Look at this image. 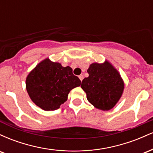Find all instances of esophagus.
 <instances>
[{"label":"esophagus","instance_id":"esophagus-1","mask_svg":"<svg viewBox=\"0 0 153 153\" xmlns=\"http://www.w3.org/2000/svg\"><path fill=\"white\" fill-rule=\"evenodd\" d=\"M78 77H79V79H80V80L82 81V79H83V75H80Z\"/></svg>","mask_w":153,"mask_h":153}]
</instances>
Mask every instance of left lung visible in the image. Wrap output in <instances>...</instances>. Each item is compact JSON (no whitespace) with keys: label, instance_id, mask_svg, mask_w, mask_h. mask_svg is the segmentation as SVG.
I'll return each instance as SVG.
<instances>
[{"label":"left lung","instance_id":"obj_1","mask_svg":"<svg viewBox=\"0 0 153 153\" xmlns=\"http://www.w3.org/2000/svg\"><path fill=\"white\" fill-rule=\"evenodd\" d=\"M87 72L88 77L82 80L80 87L88 101L98 109L113 108L124 92V82L120 73L108 60L92 63Z\"/></svg>","mask_w":153,"mask_h":153}]
</instances>
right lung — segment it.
<instances>
[{"label":"right lung","mask_w":153,"mask_h":153,"mask_svg":"<svg viewBox=\"0 0 153 153\" xmlns=\"http://www.w3.org/2000/svg\"><path fill=\"white\" fill-rule=\"evenodd\" d=\"M81 81L69 66L46 58L36 65L26 78V88L31 101L45 111L58 109L68 100L70 91Z\"/></svg>","instance_id":"1"}]
</instances>
